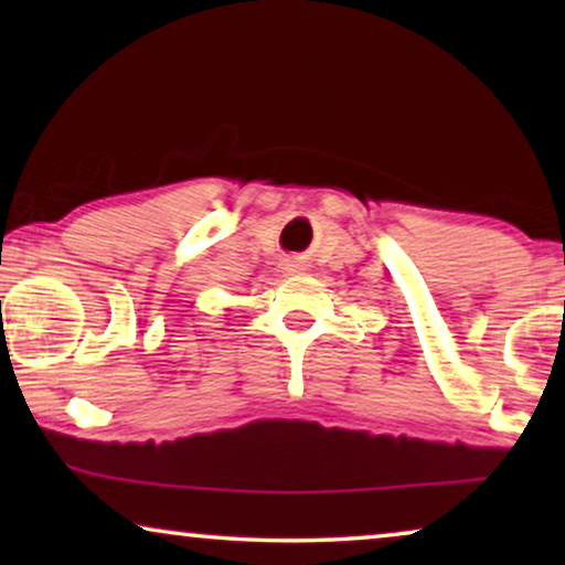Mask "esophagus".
Masks as SVG:
<instances>
[{"label":"esophagus","mask_w":565,"mask_h":565,"mask_svg":"<svg viewBox=\"0 0 565 565\" xmlns=\"http://www.w3.org/2000/svg\"><path fill=\"white\" fill-rule=\"evenodd\" d=\"M290 269H298V265H290Z\"/></svg>","instance_id":"esophagus-1"}]
</instances>
